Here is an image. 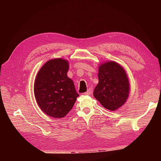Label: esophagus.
Returning <instances> with one entry per match:
<instances>
[{"instance_id": "esophagus-1", "label": "esophagus", "mask_w": 161, "mask_h": 161, "mask_svg": "<svg viewBox=\"0 0 161 161\" xmlns=\"http://www.w3.org/2000/svg\"><path fill=\"white\" fill-rule=\"evenodd\" d=\"M91 93H92L91 90V89H88L86 92H85V93H83V95H91Z\"/></svg>"}]
</instances>
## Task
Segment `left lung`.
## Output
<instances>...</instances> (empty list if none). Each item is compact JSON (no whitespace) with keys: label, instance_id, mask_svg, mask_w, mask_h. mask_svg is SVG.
<instances>
[{"label":"left lung","instance_id":"obj_1","mask_svg":"<svg viewBox=\"0 0 161 161\" xmlns=\"http://www.w3.org/2000/svg\"><path fill=\"white\" fill-rule=\"evenodd\" d=\"M98 71L99 83L93 91L95 98L107 109H118L125 103L130 94L127 73L114 61L102 63Z\"/></svg>","mask_w":161,"mask_h":161}]
</instances>
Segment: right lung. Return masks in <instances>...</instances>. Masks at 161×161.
Listing matches in <instances>:
<instances>
[{
    "label": "right lung",
    "instance_id": "right-lung-1",
    "mask_svg": "<svg viewBox=\"0 0 161 161\" xmlns=\"http://www.w3.org/2000/svg\"><path fill=\"white\" fill-rule=\"evenodd\" d=\"M69 64L68 60L60 58L48 60L37 72L34 82L38 106L53 118L65 117L79 96L74 82L67 76Z\"/></svg>",
    "mask_w": 161,
    "mask_h": 161
}]
</instances>
